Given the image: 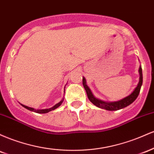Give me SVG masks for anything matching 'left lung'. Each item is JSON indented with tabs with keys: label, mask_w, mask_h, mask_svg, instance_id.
I'll return each instance as SVG.
<instances>
[{
	"label": "left lung",
	"mask_w": 154,
	"mask_h": 154,
	"mask_svg": "<svg viewBox=\"0 0 154 154\" xmlns=\"http://www.w3.org/2000/svg\"><path fill=\"white\" fill-rule=\"evenodd\" d=\"M139 82L137 84V87H136L134 91L130 93V95L126 96L125 98H122V99L116 100V101H105V100H102L98 98H95L94 95L92 93L91 90L90 88L87 85L86 83V79L84 77H82V85L83 87L85 88L86 93H87V95L88 99L92 103L94 104L97 107L100 108V109H106L108 111H116L119 110V109H124V108L128 106L129 105L133 103L135 101L136 98L138 96L140 91L141 86L143 84V74H142V68H141V65L139 66Z\"/></svg>",
	"instance_id": "1"
}]
</instances>
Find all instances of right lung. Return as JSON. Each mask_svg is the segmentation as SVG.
<instances>
[{
    "label": "right lung",
    "mask_w": 154,
    "mask_h": 154,
    "mask_svg": "<svg viewBox=\"0 0 154 154\" xmlns=\"http://www.w3.org/2000/svg\"><path fill=\"white\" fill-rule=\"evenodd\" d=\"M64 92H65V91H64ZM63 99H64V98H62V100H61V101L59 102V103H57L56 104V105H54V106L50 108V109H33V108H31V107L26 106L23 105V104H21V105H22L23 107L25 108V109H28V110H29V111H34V112L39 113V114H45V113L49 112V111H51L55 110V109H57L58 107H59L61 105V103H63Z\"/></svg>",
    "instance_id": "1"
}]
</instances>
